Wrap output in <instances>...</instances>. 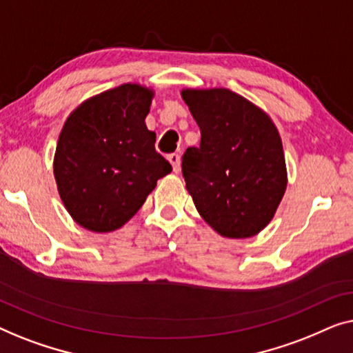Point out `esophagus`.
Returning <instances> with one entry per match:
<instances>
[{
    "label": "esophagus",
    "mask_w": 353,
    "mask_h": 353,
    "mask_svg": "<svg viewBox=\"0 0 353 353\" xmlns=\"http://www.w3.org/2000/svg\"><path fill=\"white\" fill-rule=\"evenodd\" d=\"M168 160H170V163L172 165V171L179 172V170H181V157H179L177 153H171V155L168 157Z\"/></svg>",
    "instance_id": "obj_1"
}]
</instances>
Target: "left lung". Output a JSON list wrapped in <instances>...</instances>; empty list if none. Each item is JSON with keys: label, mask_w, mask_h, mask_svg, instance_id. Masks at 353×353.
Segmentation results:
<instances>
[{"label": "left lung", "mask_w": 353, "mask_h": 353, "mask_svg": "<svg viewBox=\"0 0 353 353\" xmlns=\"http://www.w3.org/2000/svg\"><path fill=\"white\" fill-rule=\"evenodd\" d=\"M200 126L182 174L198 212L227 238H250L274 217L286 190L280 134L265 112L230 89H183Z\"/></svg>", "instance_id": "8db88e82"}]
</instances>
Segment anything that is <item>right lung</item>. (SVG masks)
I'll use <instances>...</instances> for the list:
<instances>
[{"instance_id":"1","label":"right lung","mask_w":353,"mask_h":353,"mask_svg":"<svg viewBox=\"0 0 353 353\" xmlns=\"http://www.w3.org/2000/svg\"><path fill=\"white\" fill-rule=\"evenodd\" d=\"M152 97L150 89L121 84L83 102L62 128L54 177L67 211L88 230L125 225L172 171L145 126Z\"/></svg>"}]
</instances>
